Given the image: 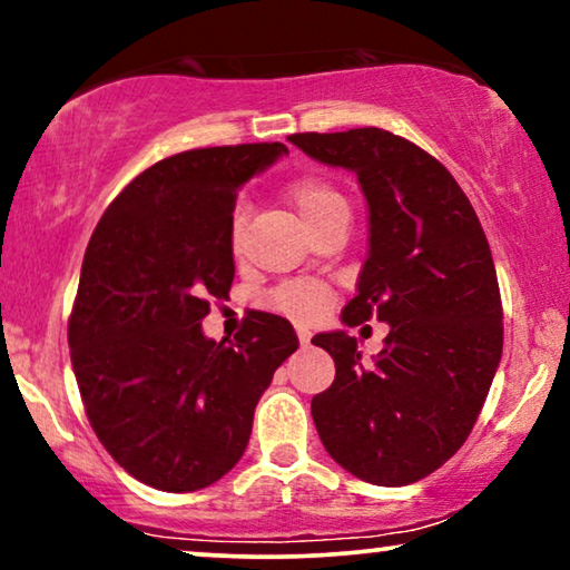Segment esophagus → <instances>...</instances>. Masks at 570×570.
Wrapping results in <instances>:
<instances>
[{
	"instance_id": "obj_1",
	"label": "esophagus",
	"mask_w": 570,
	"mask_h": 570,
	"mask_svg": "<svg viewBox=\"0 0 570 570\" xmlns=\"http://www.w3.org/2000/svg\"><path fill=\"white\" fill-rule=\"evenodd\" d=\"M298 340H301V345H308V342H311V332L303 330V326H298Z\"/></svg>"
}]
</instances>
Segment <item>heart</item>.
I'll use <instances>...</instances> for the list:
<instances>
[{"mask_svg": "<svg viewBox=\"0 0 570 570\" xmlns=\"http://www.w3.org/2000/svg\"><path fill=\"white\" fill-rule=\"evenodd\" d=\"M285 197L291 202V207L298 213L301 223L306 225L311 233H316L324 223H330L337 215H350L347 199L337 186L326 181L322 176H301L295 181L287 184ZM244 244V215L236 213L230 223V248L240 252ZM269 308H275L277 314L291 316L293 322L311 324L318 322L324 316V311L332 303L330 285L314 283V279H298V283L279 285L277 291L269 293Z\"/></svg>", "mask_w": 570, "mask_h": 570, "instance_id": "1", "label": "heart"}]
</instances>
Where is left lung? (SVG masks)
I'll use <instances>...</instances> for the list:
<instances>
[{"mask_svg": "<svg viewBox=\"0 0 570 570\" xmlns=\"http://www.w3.org/2000/svg\"><path fill=\"white\" fill-rule=\"evenodd\" d=\"M311 158L355 170L368 202V259L342 322L389 324L363 363L347 332L316 334L337 376L311 400L318 439L373 485L428 478L462 449L503 350V306L485 230L454 176L386 129L301 131Z\"/></svg>", "mask_w": 570, "mask_h": 570, "instance_id": "1", "label": "left lung"}]
</instances>
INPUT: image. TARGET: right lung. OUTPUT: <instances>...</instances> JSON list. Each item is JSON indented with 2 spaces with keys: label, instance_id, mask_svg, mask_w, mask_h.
Returning <instances> with one entry per match:
<instances>
[{
  "label": "right lung",
  "instance_id": "1",
  "mask_svg": "<svg viewBox=\"0 0 570 570\" xmlns=\"http://www.w3.org/2000/svg\"><path fill=\"white\" fill-rule=\"evenodd\" d=\"M283 142L199 147L124 186L85 248L67 324L92 431L145 485L189 493L244 456L254 410L298 337L256 311L236 340H207L209 303L228 298L238 189Z\"/></svg>",
  "mask_w": 570,
  "mask_h": 570
}]
</instances>
